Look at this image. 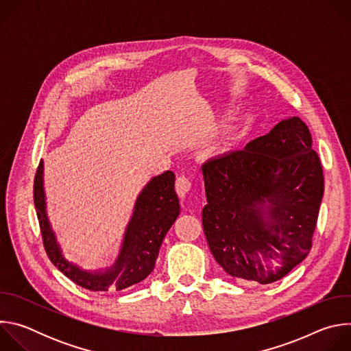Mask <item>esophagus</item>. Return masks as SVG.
I'll list each match as a JSON object with an SVG mask.
<instances>
[{"label":"esophagus","mask_w":351,"mask_h":351,"mask_svg":"<svg viewBox=\"0 0 351 351\" xmlns=\"http://www.w3.org/2000/svg\"><path fill=\"white\" fill-rule=\"evenodd\" d=\"M175 189H176L178 195H179L180 198H184V197L189 194V191L191 190V182H190V179H187L186 176L178 178L176 184H175Z\"/></svg>","instance_id":"esophagus-1"}]
</instances>
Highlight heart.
Instances as JSON below:
<instances>
[{"instance_id":"obj_1","label":"heart","mask_w":351,"mask_h":351,"mask_svg":"<svg viewBox=\"0 0 351 351\" xmlns=\"http://www.w3.org/2000/svg\"><path fill=\"white\" fill-rule=\"evenodd\" d=\"M234 136H236V133H234V129H233V128L229 129V130H226V132L222 134V137H219L218 141L215 143L214 152H215L217 154H225V153H228L229 149H230V147H232V143H233V140H234Z\"/></svg>"}]
</instances>
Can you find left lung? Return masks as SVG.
<instances>
[{
    "label": "left lung",
    "instance_id": "8db88e82",
    "mask_svg": "<svg viewBox=\"0 0 351 351\" xmlns=\"http://www.w3.org/2000/svg\"><path fill=\"white\" fill-rule=\"evenodd\" d=\"M202 169L204 233L214 258L229 275L268 285L307 257L324 175L302 119L286 118L268 134Z\"/></svg>",
    "mask_w": 351,
    "mask_h": 351
}]
</instances>
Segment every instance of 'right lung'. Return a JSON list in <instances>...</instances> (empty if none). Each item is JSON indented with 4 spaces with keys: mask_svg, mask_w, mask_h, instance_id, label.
Here are the masks:
<instances>
[{
    "mask_svg": "<svg viewBox=\"0 0 351 351\" xmlns=\"http://www.w3.org/2000/svg\"><path fill=\"white\" fill-rule=\"evenodd\" d=\"M34 206L48 258L66 278L91 291L123 290L145 279L154 269L165 234L180 214L175 173L167 171L152 178L136 198L114 264L90 271L65 258L49 222L43 160L34 179Z\"/></svg>",
    "mask_w": 351,
    "mask_h": 351,
    "instance_id": "obj_1",
    "label": "right lung"
}]
</instances>
